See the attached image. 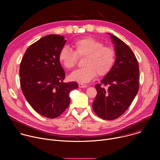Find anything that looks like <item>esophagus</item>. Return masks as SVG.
<instances>
[{"label":"esophagus","mask_w":160,"mask_h":160,"mask_svg":"<svg viewBox=\"0 0 160 160\" xmlns=\"http://www.w3.org/2000/svg\"><path fill=\"white\" fill-rule=\"evenodd\" d=\"M78 87L80 88H85L87 87V85H85V84H82V83H79L78 84Z\"/></svg>","instance_id":"esophagus-1"}]
</instances>
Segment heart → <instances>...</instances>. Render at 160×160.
<instances>
[{"instance_id": "obj_1", "label": "heart", "mask_w": 160, "mask_h": 160, "mask_svg": "<svg viewBox=\"0 0 160 160\" xmlns=\"http://www.w3.org/2000/svg\"><path fill=\"white\" fill-rule=\"evenodd\" d=\"M74 51L69 47L63 46L58 54V60L66 69L73 68L78 58L85 56L84 67L73 72L69 78L75 82L85 83L92 80L97 73L99 77L108 75L115 65L116 51L111 46L93 37H85L78 38L72 43Z\"/></svg>"}]
</instances>
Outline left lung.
Returning a JSON list of instances; mask_svg holds the SVG:
<instances>
[{
	"label": "left lung",
	"instance_id": "8db88e82",
	"mask_svg": "<svg viewBox=\"0 0 160 160\" xmlns=\"http://www.w3.org/2000/svg\"><path fill=\"white\" fill-rule=\"evenodd\" d=\"M115 44L116 61L111 72L101 80L109 85L105 89L96 84L97 96L92 108L96 115L104 120H112L127 111L139 88V64L128 45L117 37L109 33Z\"/></svg>",
	"mask_w": 160,
	"mask_h": 160
}]
</instances>
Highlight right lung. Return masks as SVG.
Segmentation results:
<instances>
[{"mask_svg":"<svg viewBox=\"0 0 160 160\" xmlns=\"http://www.w3.org/2000/svg\"><path fill=\"white\" fill-rule=\"evenodd\" d=\"M66 42L59 35L45 36L27 49L20 64L22 93L37 112L48 118L61 115L70 104V92L78 87L75 82H63L65 72L58 54Z\"/></svg>","mask_w":160,"mask_h":160,"instance_id":"add662e5","label":"right lung"}]
</instances>
